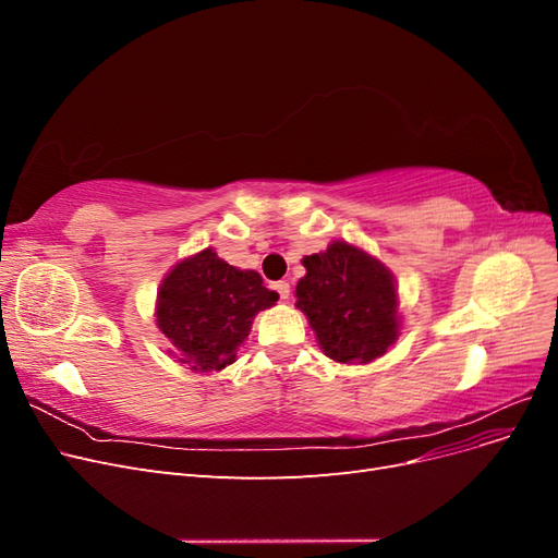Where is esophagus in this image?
Wrapping results in <instances>:
<instances>
[{
    "mask_svg": "<svg viewBox=\"0 0 558 558\" xmlns=\"http://www.w3.org/2000/svg\"><path fill=\"white\" fill-rule=\"evenodd\" d=\"M272 289L279 293L281 300H289L291 298V283L289 281H275Z\"/></svg>",
    "mask_w": 558,
    "mask_h": 558,
    "instance_id": "34e87169",
    "label": "esophagus"
}]
</instances>
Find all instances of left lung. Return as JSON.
Segmentation results:
<instances>
[{
  "label": "left lung",
  "instance_id": "left-lung-1",
  "mask_svg": "<svg viewBox=\"0 0 558 558\" xmlns=\"http://www.w3.org/2000/svg\"><path fill=\"white\" fill-rule=\"evenodd\" d=\"M295 307L307 316L320 351L335 363L367 365L396 344L402 328L398 283L373 253L335 240L302 258Z\"/></svg>",
  "mask_w": 558,
  "mask_h": 558
}]
</instances>
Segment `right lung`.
Instances as JSON below:
<instances>
[{
  "label": "right lung",
  "instance_id": "1",
  "mask_svg": "<svg viewBox=\"0 0 558 558\" xmlns=\"http://www.w3.org/2000/svg\"><path fill=\"white\" fill-rule=\"evenodd\" d=\"M277 300L279 293L265 289L258 272L232 267L207 246L179 260L160 281L156 326L179 363L209 375L234 363L253 318Z\"/></svg>",
  "mask_w": 558,
  "mask_h": 558
}]
</instances>
